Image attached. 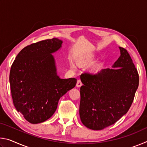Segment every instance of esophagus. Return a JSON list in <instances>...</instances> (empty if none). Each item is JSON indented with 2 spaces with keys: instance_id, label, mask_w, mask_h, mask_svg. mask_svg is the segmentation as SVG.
<instances>
[{
  "instance_id": "esophagus-1",
  "label": "esophagus",
  "mask_w": 147,
  "mask_h": 147,
  "mask_svg": "<svg viewBox=\"0 0 147 147\" xmlns=\"http://www.w3.org/2000/svg\"><path fill=\"white\" fill-rule=\"evenodd\" d=\"M82 82L80 80H78L76 83V87L77 88H80V87L82 86Z\"/></svg>"
}]
</instances>
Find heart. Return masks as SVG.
Listing matches in <instances>:
<instances>
[{
	"label": "heart",
	"instance_id": "obj_1",
	"mask_svg": "<svg viewBox=\"0 0 147 147\" xmlns=\"http://www.w3.org/2000/svg\"><path fill=\"white\" fill-rule=\"evenodd\" d=\"M90 61H91V59H88V60H87V61H78V64L81 65H84L85 63H89V62H90ZM71 67L73 69H74V66L73 65H71Z\"/></svg>",
	"mask_w": 147,
	"mask_h": 147
}]
</instances>
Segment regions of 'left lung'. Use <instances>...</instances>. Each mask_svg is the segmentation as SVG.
I'll return each instance as SVG.
<instances>
[{
    "mask_svg": "<svg viewBox=\"0 0 147 147\" xmlns=\"http://www.w3.org/2000/svg\"><path fill=\"white\" fill-rule=\"evenodd\" d=\"M111 69L96 74H81L80 117L87 128L103 130L115 123L130 109L139 86L138 71L122 47Z\"/></svg>",
    "mask_w": 147,
    "mask_h": 147,
    "instance_id": "1",
    "label": "left lung"
}]
</instances>
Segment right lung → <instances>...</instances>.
I'll use <instances>...</instances> for the list:
<instances>
[{"mask_svg": "<svg viewBox=\"0 0 147 147\" xmlns=\"http://www.w3.org/2000/svg\"><path fill=\"white\" fill-rule=\"evenodd\" d=\"M58 38L32 44L21 50L11 67L9 84L15 108L32 124L51 118L58 101L74 88L77 80L61 78L53 54L62 47Z\"/></svg>", "mask_w": 147, "mask_h": 147, "instance_id": "obj_1", "label": "right lung"}]
</instances>
